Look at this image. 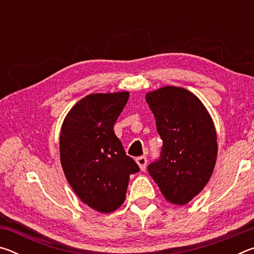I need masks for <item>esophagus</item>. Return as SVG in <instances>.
<instances>
[{
  "mask_svg": "<svg viewBox=\"0 0 254 254\" xmlns=\"http://www.w3.org/2000/svg\"><path fill=\"white\" fill-rule=\"evenodd\" d=\"M136 163L139 165L140 169L144 171L145 170V167H147V163H148V160H147V157L144 156H141V157H137L136 158Z\"/></svg>",
  "mask_w": 254,
  "mask_h": 254,
  "instance_id": "1",
  "label": "esophagus"
}]
</instances>
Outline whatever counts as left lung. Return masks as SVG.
Wrapping results in <instances>:
<instances>
[{
    "instance_id": "obj_1",
    "label": "left lung",
    "mask_w": 254,
    "mask_h": 254,
    "mask_svg": "<svg viewBox=\"0 0 254 254\" xmlns=\"http://www.w3.org/2000/svg\"><path fill=\"white\" fill-rule=\"evenodd\" d=\"M145 100L162 140L160 158L148 171L171 204L186 205L203 190L217 157L216 131L209 113L187 89L166 86Z\"/></svg>"
}]
</instances>
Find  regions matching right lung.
I'll list each match as a JSON object with an SVG mask.
<instances>
[{"label": "right lung", "instance_id": "add662e5", "mask_svg": "<svg viewBox=\"0 0 254 254\" xmlns=\"http://www.w3.org/2000/svg\"><path fill=\"white\" fill-rule=\"evenodd\" d=\"M128 95L98 93L81 98L60 131V162L68 183L84 204L105 214L123 204L130 175L140 170L113 131Z\"/></svg>", "mask_w": 254, "mask_h": 254}]
</instances>
